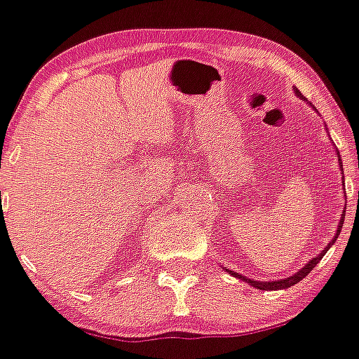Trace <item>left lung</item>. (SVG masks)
Returning <instances> with one entry per match:
<instances>
[{
  "instance_id": "obj_1",
  "label": "left lung",
  "mask_w": 359,
  "mask_h": 359,
  "mask_svg": "<svg viewBox=\"0 0 359 359\" xmlns=\"http://www.w3.org/2000/svg\"><path fill=\"white\" fill-rule=\"evenodd\" d=\"M295 94L299 95V97H301V92H299V90L295 88ZM313 109H316V107H313ZM341 160V158H339ZM341 164V162H339ZM343 215H345V212H343ZM341 226H343V219L339 221V229H337V232H336V238L337 236H339V232H341ZM336 238H334V240L330 241V243H328V245H326V249L323 250L321 255L319 256H316V258H311L310 262H308V264L304 265V267H302L301 271H299V273H295V275L293 276H290V278H282V280H273V282H258V280H250V278H247V276H241V275H238V273H232V271H229L230 275H234V276H238V278H241V280H245L247 284H250V285H255V287H258V290H265V291H273V290H285V287H291V285L293 284H297V282H301L302 278H304L306 275H308V273H310L311 269H313V267H316L317 264H319V262H321V258L323 256H325V252L328 249H330V245L332 243H336Z\"/></svg>"
}]
</instances>
